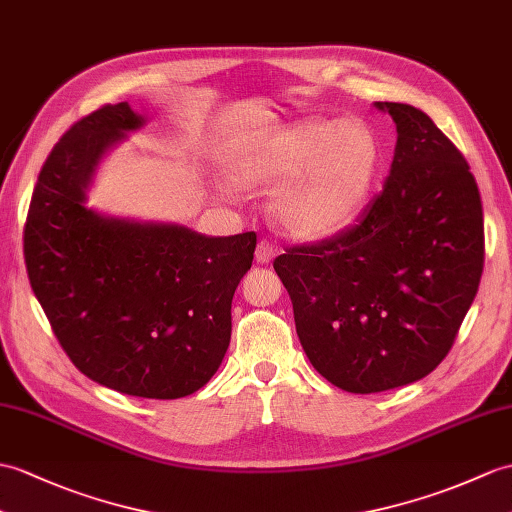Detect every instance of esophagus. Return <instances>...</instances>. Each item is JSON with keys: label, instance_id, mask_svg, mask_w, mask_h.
Masks as SVG:
<instances>
[{"label": "esophagus", "instance_id": "34e87169", "mask_svg": "<svg viewBox=\"0 0 512 512\" xmlns=\"http://www.w3.org/2000/svg\"><path fill=\"white\" fill-rule=\"evenodd\" d=\"M275 255H277V248L272 246L270 242H266V240H261L257 244V248H255V261H257V264H270V261L275 259Z\"/></svg>", "mask_w": 512, "mask_h": 512}]
</instances>
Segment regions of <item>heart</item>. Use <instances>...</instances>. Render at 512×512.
Wrapping results in <instances>:
<instances>
[{
    "label": "heart",
    "instance_id": "b5f03b06",
    "mask_svg": "<svg viewBox=\"0 0 512 512\" xmlns=\"http://www.w3.org/2000/svg\"><path fill=\"white\" fill-rule=\"evenodd\" d=\"M231 183L270 192V216L294 237L340 231L358 213L377 168V141L362 122L305 120L246 139L227 157Z\"/></svg>",
    "mask_w": 512,
    "mask_h": 512
}]
</instances>
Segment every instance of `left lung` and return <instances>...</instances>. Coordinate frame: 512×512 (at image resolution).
Returning <instances> with one entry per match:
<instances>
[{
  "label": "left lung",
  "mask_w": 512,
  "mask_h": 512,
  "mask_svg": "<svg viewBox=\"0 0 512 512\" xmlns=\"http://www.w3.org/2000/svg\"><path fill=\"white\" fill-rule=\"evenodd\" d=\"M375 106L397 126L382 192L351 229L272 264L312 366L358 395L417 382L445 360L484 268L482 200L465 157L423 111Z\"/></svg>",
  "instance_id": "8db88e82"
}]
</instances>
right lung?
<instances>
[{"mask_svg":"<svg viewBox=\"0 0 512 512\" xmlns=\"http://www.w3.org/2000/svg\"><path fill=\"white\" fill-rule=\"evenodd\" d=\"M144 124L120 102L67 130L34 187L23 255L34 296L80 373L124 395L178 399L222 364L257 235L207 237L89 209L98 163Z\"/></svg>","mask_w":512,"mask_h":512,"instance_id":"1","label":"right lung"}]
</instances>
